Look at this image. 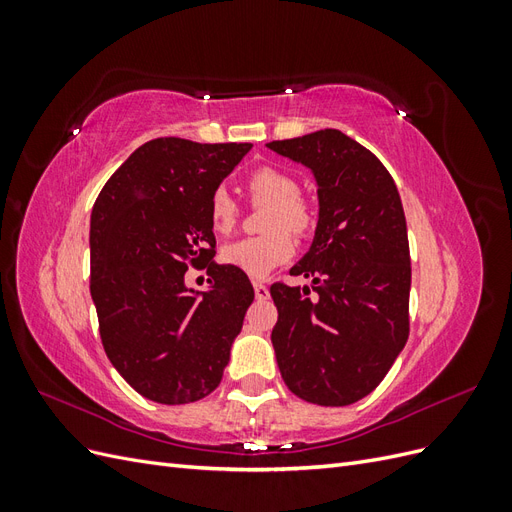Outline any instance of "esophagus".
I'll return each instance as SVG.
<instances>
[{
	"label": "esophagus",
	"instance_id": "34e87169",
	"mask_svg": "<svg viewBox=\"0 0 512 512\" xmlns=\"http://www.w3.org/2000/svg\"><path fill=\"white\" fill-rule=\"evenodd\" d=\"M254 294L258 301H265V299H269V288L262 282H254Z\"/></svg>",
	"mask_w": 512,
	"mask_h": 512
}]
</instances>
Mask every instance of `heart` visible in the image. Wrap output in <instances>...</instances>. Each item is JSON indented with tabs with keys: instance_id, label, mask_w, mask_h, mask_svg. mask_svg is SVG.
Returning a JSON list of instances; mask_svg holds the SVG:
<instances>
[{
	"instance_id": "1",
	"label": "heart",
	"mask_w": 512,
	"mask_h": 512,
	"mask_svg": "<svg viewBox=\"0 0 512 512\" xmlns=\"http://www.w3.org/2000/svg\"><path fill=\"white\" fill-rule=\"evenodd\" d=\"M247 190L254 200L271 203L265 215L267 232L226 243L222 247V260L250 277H265L294 254V241L285 228L303 235L312 228L314 213L299 196V183L284 170L271 166L254 170L247 179ZM237 213V200L226 188H218L211 194L209 220L215 232L222 235L230 232L237 222Z\"/></svg>"
}]
</instances>
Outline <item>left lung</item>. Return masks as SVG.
<instances>
[{"label": "left lung", "instance_id": "8db88e82", "mask_svg": "<svg viewBox=\"0 0 512 512\" xmlns=\"http://www.w3.org/2000/svg\"><path fill=\"white\" fill-rule=\"evenodd\" d=\"M312 170L318 224L290 275L309 288L273 284L275 359L288 389L318 406L369 395L408 342L410 247L397 185L382 162L339 130L267 145Z\"/></svg>", "mask_w": 512, "mask_h": 512}]
</instances>
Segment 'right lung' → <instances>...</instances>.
Segmentation results:
<instances>
[{"label": "right lung", "mask_w": 512, "mask_h": 512, "mask_svg": "<svg viewBox=\"0 0 512 512\" xmlns=\"http://www.w3.org/2000/svg\"><path fill=\"white\" fill-rule=\"evenodd\" d=\"M250 143L153 138L106 181L91 209V299L108 361L136 393L166 406L218 389L254 288L218 265L209 198ZM192 261L209 291L184 286Z\"/></svg>", "instance_id": "add662e5"}]
</instances>
